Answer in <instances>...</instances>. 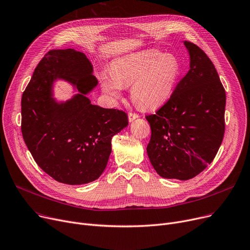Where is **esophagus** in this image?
<instances>
[{"label":"esophagus","instance_id":"34e87169","mask_svg":"<svg viewBox=\"0 0 250 250\" xmlns=\"http://www.w3.org/2000/svg\"><path fill=\"white\" fill-rule=\"evenodd\" d=\"M138 118H139V114H138V113H135V112H129V113H128V121H129V122L135 121V120H137Z\"/></svg>","mask_w":250,"mask_h":250}]
</instances>
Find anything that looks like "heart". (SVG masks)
Segmentation results:
<instances>
[{
	"label": "heart",
	"instance_id": "obj_1",
	"mask_svg": "<svg viewBox=\"0 0 250 250\" xmlns=\"http://www.w3.org/2000/svg\"><path fill=\"white\" fill-rule=\"evenodd\" d=\"M182 73V64L172 53L146 49L116 58L110 73H99L104 92L112 101L130 85V98L143 109H156L172 96Z\"/></svg>",
	"mask_w": 250,
	"mask_h": 250
}]
</instances>
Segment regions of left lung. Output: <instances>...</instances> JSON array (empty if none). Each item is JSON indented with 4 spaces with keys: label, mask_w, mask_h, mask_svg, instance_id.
<instances>
[{
    "label": "left lung",
    "mask_w": 250,
    "mask_h": 250,
    "mask_svg": "<svg viewBox=\"0 0 250 250\" xmlns=\"http://www.w3.org/2000/svg\"><path fill=\"white\" fill-rule=\"evenodd\" d=\"M190 69L172 96L155 114L146 115L151 140L146 153L163 178L189 180L214 160L221 146L225 89L212 61L201 48L184 41Z\"/></svg>",
    "instance_id": "8db88e82"
}]
</instances>
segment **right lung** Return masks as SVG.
I'll list each match as a JSON object with an SVG mask.
<instances>
[{
  "mask_svg": "<svg viewBox=\"0 0 250 250\" xmlns=\"http://www.w3.org/2000/svg\"><path fill=\"white\" fill-rule=\"evenodd\" d=\"M93 67L74 49L50 50L22 95V135L33 159L54 180L81 185L101 177L111 153V139L128 125L127 114L91 104ZM68 81L79 93L64 103L53 98V83Z\"/></svg>",
  "mask_w": 250,
  "mask_h": 250,
  "instance_id": "add662e5",
  "label": "right lung"
}]
</instances>
